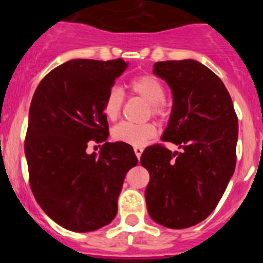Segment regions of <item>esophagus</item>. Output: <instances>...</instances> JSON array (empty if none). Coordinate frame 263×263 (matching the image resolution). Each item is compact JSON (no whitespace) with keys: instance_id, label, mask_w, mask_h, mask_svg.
Masks as SVG:
<instances>
[{"instance_id":"esophagus-1","label":"esophagus","mask_w":263,"mask_h":263,"mask_svg":"<svg viewBox=\"0 0 263 263\" xmlns=\"http://www.w3.org/2000/svg\"><path fill=\"white\" fill-rule=\"evenodd\" d=\"M134 151H135V154H136L137 159H140V158H141L142 151H144V148L140 147V146H135V147H134Z\"/></svg>"}]
</instances>
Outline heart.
Wrapping results in <instances>:
<instances>
[{
  "instance_id": "obj_1",
  "label": "heart",
  "mask_w": 263,
  "mask_h": 263,
  "mask_svg": "<svg viewBox=\"0 0 263 263\" xmlns=\"http://www.w3.org/2000/svg\"><path fill=\"white\" fill-rule=\"evenodd\" d=\"M129 91L137 95L150 104V110L154 116L164 118L166 116L165 105L163 104L165 91L161 82L151 75H141L132 79L128 84ZM123 105V92L119 87H112L108 91L103 104V110L108 119H116L119 116ZM156 127L153 123L135 124L129 122H121L112 131L113 139L132 146H141L150 139L156 136Z\"/></svg>"
}]
</instances>
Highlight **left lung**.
Instances as JSON below:
<instances>
[{"label":"left lung","mask_w":263,"mask_h":263,"mask_svg":"<svg viewBox=\"0 0 263 263\" xmlns=\"http://www.w3.org/2000/svg\"><path fill=\"white\" fill-rule=\"evenodd\" d=\"M153 72L173 97L161 140L181 151L154 145L142 153L147 211L163 227L185 229L213 213L233 177L238 118L225 85L198 61L156 62Z\"/></svg>","instance_id":"8db88e82"}]
</instances>
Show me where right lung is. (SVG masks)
Wrapping results in <instances>:
<instances>
[{
    "mask_svg": "<svg viewBox=\"0 0 263 263\" xmlns=\"http://www.w3.org/2000/svg\"><path fill=\"white\" fill-rule=\"evenodd\" d=\"M128 67L123 60H72L52 70L36 87L29 109L25 158L36 202L72 232H92L117 215L124 177L137 165L131 145L107 142L103 104ZM90 142H104L87 154Z\"/></svg>",
    "mask_w": 263,
    "mask_h": 263,
    "instance_id": "1",
    "label": "right lung"
}]
</instances>
